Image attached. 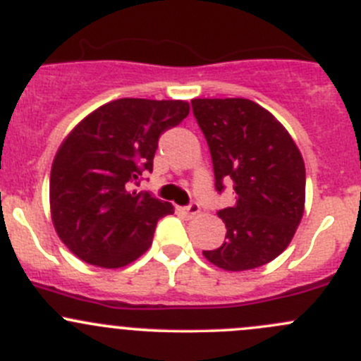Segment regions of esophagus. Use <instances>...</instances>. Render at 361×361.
Returning <instances> with one entry per match:
<instances>
[{"label": "esophagus", "mask_w": 361, "mask_h": 361, "mask_svg": "<svg viewBox=\"0 0 361 361\" xmlns=\"http://www.w3.org/2000/svg\"><path fill=\"white\" fill-rule=\"evenodd\" d=\"M180 211L183 214H187V216H195V214L199 213V211H201V207H199V204L197 202H190L188 204V206H183V207H180Z\"/></svg>", "instance_id": "34e87169"}]
</instances>
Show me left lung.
I'll return each mask as SVG.
<instances>
[{
  "instance_id": "8db88e82",
  "label": "left lung",
  "mask_w": 361,
  "mask_h": 361,
  "mask_svg": "<svg viewBox=\"0 0 361 361\" xmlns=\"http://www.w3.org/2000/svg\"><path fill=\"white\" fill-rule=\"evenodd\" d=\"M209 147L214 188L232 183L235 204L216 211L227 234L202 251L225 271H248L286 250L304 214L305 167L288 130L260 104L243 97L192 99Z\"/></svg>"
}]
</instances>
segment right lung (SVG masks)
Segmentation results:
<instances>
[{
    "instance_id": "obj_1",
    "label": "right lung",
    "mask_w": 361,
    "mask_h": 361,
    "mask_svg": "<svg viewBox=\"0 0 361 361\" xmlns=\"http://www.w3.org/2000/svg\"><path fill=\"white\" fill-rule=\"evenodd\" d=\"M188 111L185 101L123 97L69 133L50 171V211L71 253L90 265L118 269L150 248L159 218L174 207L133 187L154 169L160 134Z\"/></svg>"
}]
</instances>
